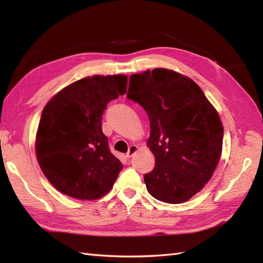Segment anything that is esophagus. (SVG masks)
Masks as SVG:
<instances>
[{
  "label": "esophagus",
  "instance_id": "esophagus-1",
  "mask_svg": "<svg viewBox=\"0 0 263 263\" xmlns=\"http://www.w3.org/2000/svg\"><path fill=\"white\" fill-rule=\"evenodd\" d=\"M137 151H138V146H136V145L129 146V148H128V152L126 153V157L127 158H130Z\"/></svg>",
  "mask_w": 263,
  "mask_h": 263
}]
</instances>
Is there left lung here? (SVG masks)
<instances>
[{
    "mask_svg": "<svg viewBox=\"0 0 263 263\" xmlns=\"http://www.w3.org/2000/svg\"><path fill=\"white\" fill-rule=\"evenodd\" d=\"M127 98L149 118L147 145L155 167L144 176L147 191L165 203L187 201L210 181L219 163V115L193 80L167 69L132 74Z\"/></svg>",
    "mask_w": 263,
    "mask_h": 263,
    "instance_id": "8db88e82",
    "label": "left lung"
}]
</instances>
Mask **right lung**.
<instances>
[{"label": "right lung", "instance_id": "right-lung-1", "mask_svg": "<svg viewBox=\"0 0 263 263\" xmlns=\"http://www.w3.org/2000/svg\"><path fill=\"white\" fill-rule=\"evenodd\" d=\"M127 77H87L63 88L44 107L35 151L53 186L79 200H97L110 191L123 164L102 133L108 102L126 92Z\"/></svg>", "mask_w": 263, "mask_h": 263}]
</instances>
